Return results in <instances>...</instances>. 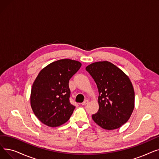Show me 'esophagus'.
Listing matches in <instances>:
<instances>
[{"mask_svg": "<svg viewBox=\"0 0 159 159\" xmlns=\"http://www.w3.org/2000/svg\"><path fill=\"white\" fill-rule=\"evenodd\" d=\"M88 102H89V101H88V100H86V101H84V102H83L82 103V106H85V105L88 104Z\"/></svg>", "mask_w": 159, "mask_h": 159, "instance_id": "obj_1", "label": "esophagus"}]
</instances>
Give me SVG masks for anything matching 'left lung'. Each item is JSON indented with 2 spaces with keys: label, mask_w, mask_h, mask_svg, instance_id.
Masks as SVG:
<instances>
[{
  "label": "left lung",
  "mask_w": 159,
  "mask_h": 159,
  "mask_svg": "<svg viewBox=\"0 0 159 159\" xmlns=\"http://www.w3.org/2000/svg\"><path fill=\"white\" fill-rule=\"evenodd\" d=\"M86 70L94 79L99 93V109L92 115L93 120L105 129L119 128L134 109L135 92L129 77L107 61L93 63Z\"/></svg>",
  "instance_id": "obj_1"
}]
</instances>
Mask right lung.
Returning <instances> with one entry per match:
<instances>
[{
	"mask_svg": "<svg viewBox=\"0 0 159 159\" xmlns=\"http://www.w3.org/2000/svg\"><path fill=\"white\" fill-rule=\"evenodd\" d=\"M81 63L61 59L48 65L39 73L31 91L33 113L43 124L57 127L68 121L75 106L71 104L69 80Z\"/></svg>",
	"mask_w": 159,
	"mask_h": 159,
	"instance_id": "1",
	"label": "right lung"
}]
</instances>
